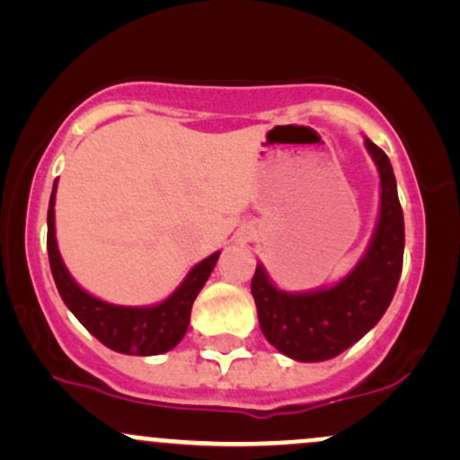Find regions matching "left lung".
I'll return each mask as SVG.
<instances>
[{
    "label": "left lung",
    "mask_w": 460,
    "mask_h": 460,
    "mask_svg": "<svg viewBox=\"0 0 460 460\" xmlns=\"http://www.w3.org/2000/svg\"><path fill=\"white\" fill-rule=\"evenodd\" d=\"M381 175V216L367 252L348 277L332 288L289 294L257 266L251 292L266 340L285 357L303 363L326 361L357 344L376 326L392 303L402 272L404 216L394 168L383 149L366 138Z\"/></svg>",
    "instance_id": "8db88e82"
}]
</instances>
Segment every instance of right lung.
I'll list each match as a JSON object with an SVG mask.
<instances>
[{
	"label": "right lung",
	"instance_id": "right-lung-1",
	"mask_svg": "<svg viewBox=\"0 0 460 460\" xmlns=\"http://www.w3.org/2000/svg\"><path fill=\"white\" fill-rule=\"evenodd\" d=\"M56 183L49 199V212H47V252H49V266L56 288L66 307L71 309V314L103 346L112 348L116 352H123V355L151 357L175 348L181 341V337L186 335L194 298H197L200 288L212 274L220 251L197 263L175 292L155 307H120V305L105 303V300H99L84 292L73 281V277L62 263L60 252H58L54 223Z\"/></svg>",
	"mask_w": 460,
	"mask_h": 460
}]
</instances>
